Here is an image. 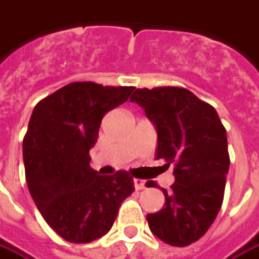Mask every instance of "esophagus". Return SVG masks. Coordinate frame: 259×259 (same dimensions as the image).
I'll use <instances>...</instances> for the list:
<instances>
[{
  "label": "esophagus",
  "mask_w": 259,
  "mask_h": 259,
  "mask_svg": "<svg viewBox=\"0 0 259 259\" xmlns=\"http://www.w3.org/2000/svg\"><path fill=\"white\" fill-rule=\"evenodd\" d=\"M133 183H135L136 190H143L146 187V182L141 179H133Z\"/></svg>",
  "instance_id": "esophagus-1"
}]
</instances>
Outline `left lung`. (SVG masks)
<instances>
[{
	"label": "left lung",
	"mask_w": 259,
	"mask_h": 259,
	"mask_svg": "<svg viewBox=\"0 0 259 259\" xmlns=\"http://www.w3.org/2000/svg\"><path fill=\"white\" fill-rule=\"evenodd\" d=\"M137 102L155 126L157 159L174 165L165 205L147 221L158 239L186 247L201 239L222 206L229 172L228 137L215 108L183 87L136 89Z\"/></svg>",
	"instance_id": "left-lung-1"
}]
</instances>
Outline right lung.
<instances>
[{
  "label": "right lung",
  "instance_id": "add662e5",
  "mask_svg": "<svg viewBox=\"0 0 259 259\" xmlns=\"http://www.w3.org/2000/svg\"><path fill=\"white\" fill-rule=\"evenodd\" d=\"M133 90L74 81L33 109L23 139L26 183L44 221L66 241L90 243L107 234L135 191L126 170L100 176L90 166L104 115Z\"/></svg>",
  "mask_w": 259,
  "mask_h": 259
}]
</instances>
